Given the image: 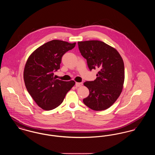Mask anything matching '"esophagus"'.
Here are the masks:
<instances>
[{"instance_id":"1","label":"esophagus","mask_w":155,"mask_h":155,"mask_svg":"<svg viewBox=\"0 0 155 155\" xmlns=\"http://www.w3.org/2000/svg\"><path fill=\"white\" fill-rule=\"evenodd\" d=\"M82 85V82H76L75 83V86L77 87H79Z\"/></svg>"}]
</instances>
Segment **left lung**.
I'll return each instance as SVG.
<instances>
[{"instance_id":"8db88e82","label":"left lung","mask_w":155,"mask_h":155,"mask_svg":"<svg viewBox=\"0 0 155 155\" xmlns=\"http://www.w3.org/2000/svg\"><path fill=\"white\" fill-rule=\"evenodd\" d=\"M81 55L87 60L89 69L99 70L94 81H86L88 96L84 103L94 110H106L117 99L124 81V65L117 50L99 41L78 42Z\"/></svg>"}]
</instances>
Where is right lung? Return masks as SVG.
<instances>
[{
	"mask_svg": "<svg viewBox=\"0 0 155 155\" xmlns=\"http://www.w3.org/2000/svg\"><path fill=\"white\" fill-rule=\"evenodd\" d=\"M76 43L52 40L41 46L27 61L24 71L26 88L37 104L45 110L56 108L75 85L74 81L56 79L54 73L60 69L63 56Z\"/></svg>",
	"mask_w": 155,
	"mask_h": 155,
	"instance_id": "add662e5",
	"label": "right lung"
}]
</instances>
